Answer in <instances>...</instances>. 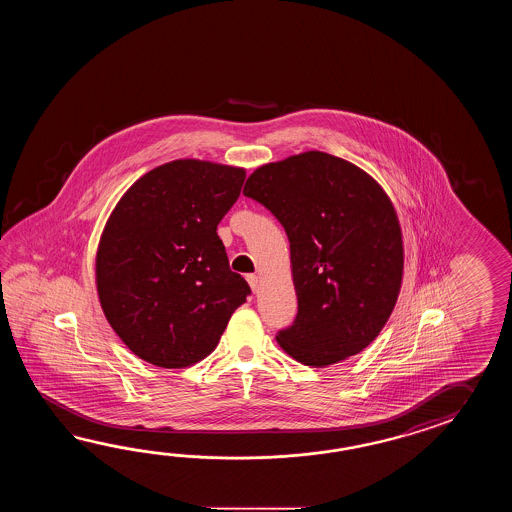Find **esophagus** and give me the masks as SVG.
Segmentation results:
<instances>
[{
	"label": "esophagus",
	"mask_w": 512,
	"mask_h": 512,
	"mask_svg": "<svg viewBox=\"0 0 512 512\" xmlns=\"http://www.w3.org/2000/svg\"><path fill=\"white\" fill-rule=\"evenodd\" d=\"M247 282L251 285L252 291L258 293V289H260V276H258V274H249V276H247Z\"/></svg>",
	"instance_id": "obj_1"
}]
</instances>
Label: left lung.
Segmentation results:
<instances>
[{"label":"left lung","instance_id":"obj_1","mask_svg":"<svg viewBox=\"0 0 512 512\" xmlns=\"http://www.w3.org/2000/svg\"><path fill=\"white\" fill-rule=\"evenodd\" d=\"M243 194L271 210L291 243L298 315L276 335L280 348L311 368L368 348L403 283V232L382 186L313 150L256 168Z\"/></svg>","mask_w":512,"mask_h":512}]
</instances>
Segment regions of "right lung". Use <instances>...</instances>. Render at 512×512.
Returning <instances> with one entry per match:
<instances>
[{
  "label": "right lung",
  "instance_id": "obj_1",
  "mask_svg": "<svg viewBox=\"0 0 512 512\" xmlns=\"http://www.w3.org/2000/svg\"><path fill=\"white\" fill-rule=\"evenodd\" d=\"M243 181L245 168L177 159L142 175L113 208L98 241V300L139 359L196 364L247 302L251 287L230 271L216 232Z\"/></svg>",
  "mask_w": 512,
  "mask_h": 512
}]
</instances>
